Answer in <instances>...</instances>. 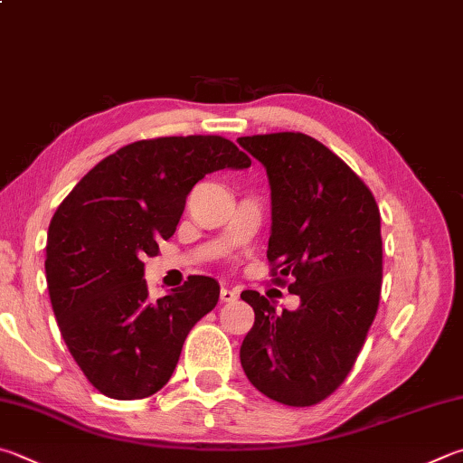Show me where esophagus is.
Instances as JSON below:
<instances>
[{"label":"esophagus","instance_id":"obj_1","mask_svg":"<svg viewBox=\"0 0 463 463\" xmlns=\"http://www.w3.org/2000/svg\"><path fill=\"white\" fill-rule=\"evenodd\" d=\"M234 299H237V291H232L229 288L221 289V301H226V304H229V301H234Z\"/></svg>","mask_w":463,"mask_h":463}]
</instances>
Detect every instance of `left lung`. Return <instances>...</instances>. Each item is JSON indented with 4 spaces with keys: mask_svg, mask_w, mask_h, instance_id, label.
<instances>
[{
    "mask_svg": "<svg viewBox=\"0 0 463 463\" xmlns=\"http://www.w3.org/2000/svg\"><path fill=\"white\" fill-rule=\"evenodd\" d=\"M237 141L265 165L271 186L273 283L288 285L301 301L296 312L275 314L259 291L241 293L255 312L241 364L265 397L309 407L344 383L374 322L383 285L381 213L366 184L306 133Z\"/></svg>",
    "mask_w": 463,
    "mask_h": 463,
    "instance_id": "1",
    "label": "left lung"
}]
</instances>
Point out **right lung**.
<instances>
[{"mask_svg":"<svg viewBox=\"0 0 463 463\" xmlns=\"http://www.w3.org/2000/svg\"><path fill=\"white\" fill-rule=\"evenodd\" d=\"M249 165L221 136L141 139L100 159L58 206L48 226V293L66 346L99 392L144 399L170 381L221 288L192 275L154 301L141 259L175 232L198 180Z\"/></svg>","mask_w":463,"mask_h":463,"instance_id":"add662e5","label":"right lung"}]
</instances>
